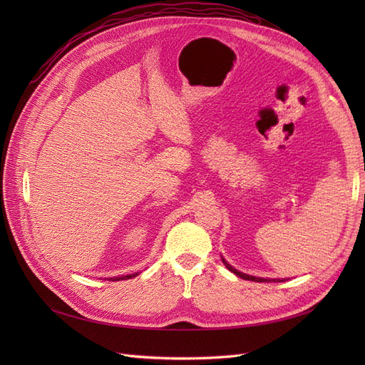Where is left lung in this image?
<instances>
[{
  "mask_svg": "<svg viewBox=\"0 0 365 365\" xmlns=\"http://www.w3.org/2000/svg\"><path fill=\"white\" fill-rule=\"evenodd\" d=\"M220 259H222V263L225 264V267L233 272V274H236V275H239L240 279H245V280H251V282H288L289 279H263V277H254V275H248V274H244V272H240V271H237L236 268H233L231 267V264L220 256Z\"/></svg>",
  "mask_w": 365,
  "mask_h": 365,
  "instance_id": "obj_1",
  "label": "left lung"
}]
</instances>
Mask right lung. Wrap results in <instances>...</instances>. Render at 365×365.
I'll return each mask as SVG.
<instances>
[{"mask_svg":"<svg viewBox=\"0 0 365 365\" xmlns=\"http://www.w3.org/2000/svg\"><path fill=\"white\" fill-rule=\"evenodd\" d=\"M140 272H135V274H128V275H120V277H108L105 280H111V282H115V280H128V279H132V277H137Z\"/></svg>","mask_w":365,"mask_h":365,"instance_id":"add662e5","label":"right lung"}]
</instances>
